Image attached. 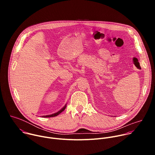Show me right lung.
<instances>
[{
	"label": "right lung",
	"mask_w": 155,
	"mask_h": 155,
	"mask_svg": "<svg viewBox=\"0 0 155 155\" xmlns=\"http://www.w3.org/2000/svg\"><path fill=\"white\" fill-rule=\"evenodd\" d=\"M67 106V104H66L60 110H59L58 112L53 114H51V115H43V116H41L40 117H43V118H50V117H56L57 115H58L59 114H60L61 112H62L65 109V107Z\"/></svg>",
	"instance_id": "right-lung-1"
}]
</instances>
